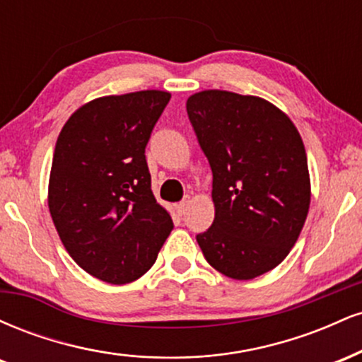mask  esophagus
<instances>
[{
  "mask_svg": "<svg viewBox=\"0 0 362 362\" xmlns=\"http://www.w3.org/2000/svg\"><path fill=\"white\" fill-rule=\"evenodd\" d=\"M189 204H190V197H185L184 201H180L177 204V213L180 214V216H184L185 211H187V207H189Z\"/></svg>",
  "mask_w": 362,
  "mask_h": 362,
  "instance_id": "1",
  "label": "esophagus"
}]
</instances>
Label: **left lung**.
Returning a JSON list of instances; mask_svg holds the SVG:
<instances>
[{"label": "left lung", "mask_w": 362, "mask_h": 362, "mask_svg": "<svg viewBox=\"0 0 362 362\" xmlns=\"http://www.w3.org/2000/svg\"><path fill=\"white\" fill-rule=\"evenodd\" d=\"M187 114L213 170L214 221L197 235L206 260L236 281L272 271L310 209L300 132L274 103L226 90L190 95Z\"/></svg>", "instance_id": "1"}]
</instances>
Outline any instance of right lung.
<instances>
[{
	"mask_svg": "<svg viewBox=\"0 0 362 362\" xmlns=\"http://www.w3.org/2000/svg\"><path fill=\"white\" fill-rule=\"evenodd\" d=\"M172 95H109L62 126L49 177V211L78 265L110 284L151 269L173 221L151 190L144 149Z\"/></svg>",
	"mask_w": 362,
	"mask_h": 362,
	"instance_id": "1",
	"label": "right lung"
}]
</instances>
